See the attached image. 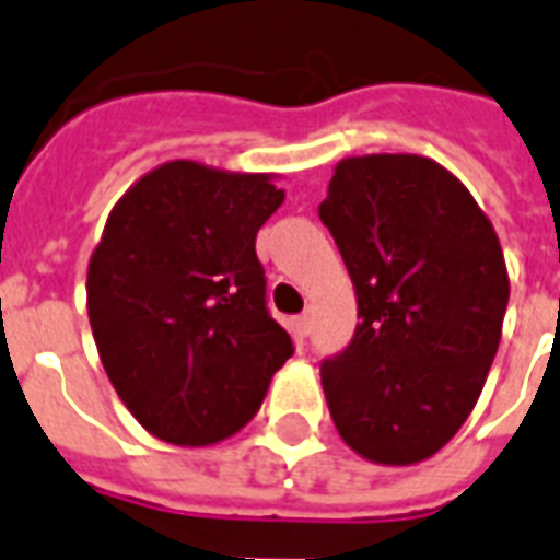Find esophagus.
Listing matches in <instances>:
<instances>
[{"label":"esophagus","mask_w":560,"mask_h":560,"mask_svg":"<svg viewBox=\"0 0 560 560\" xmlns=\"http://www.w3.org/2000/svg\"><path fill=\"white\" fill-rule=\"evenodd\" d=\"M293 334L299 336V339H304V336L311 334V316H307V313H302V316H295V319H293Z\"/></svg>","instance_id":"34e87169"}]
</instances>
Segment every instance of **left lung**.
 I'll list each match as a JSON object with an SVG mask.
<instances>
[{
    "label": "left lung",
    "instance_id": "obj_1",
    "mask_svg": "<svg viewBox=\"0 0 560 560\" xmlns=\"http://www.w3.org/2000/svg\"><path fill=\"white\" fill-rule=\"evenodd\" d=\"M319 218L359 311L351 345L322 365L336 431L380 466L429 460L471 413L501 345L498 233L460 177L422 154L339 161Z\"/></svg>",
    "mask_w": 560,
    "mask_h": 560
}]
</instances>
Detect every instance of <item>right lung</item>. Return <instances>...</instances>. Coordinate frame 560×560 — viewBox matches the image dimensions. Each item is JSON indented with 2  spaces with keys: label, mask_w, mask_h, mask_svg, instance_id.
Wrapping results in <instances>:
<instances>
[{
  "label": "right lung",
  "mask_w": 560,
  "mask_h": 560,
  "mask_svg": "<svg viewBox=\"0 0 560 560\" xmlns=\"http://www.w3.org/2000/svg\"><path fill=\"white\" fill-rule=\"evenodd\" d=\"M276 177L166 161L108 212L85 279L91 334L122 406L158 440L233 438L293 357L256 256L284 203Z\"/></svg>",
  "instance_id": "right-lung-1"
}]
</instances>
